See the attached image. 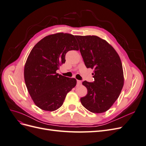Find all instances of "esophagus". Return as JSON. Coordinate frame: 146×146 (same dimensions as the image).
Here are the masks:
<instances>
[{
  "label": "esophagus",
  "instance_id": "34e87169",
  "mask_svg": "<svg viewBox=\"0 0 146 146\" xmlns=\"http://www.w3.org/2000/svg\"><path fill=\"white\" fill-rule=\"evenodd\" d=\"M77 84H78V85H81V84H82V81L77 80Z\"/></svg>",
  "mask_w": 146,
  "mask_h": 146
}]
</instances>
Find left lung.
Wrapping results in <instances>:
<instances>
[{
	"mask_svg": "<svg viewBox=\"0 0 146 146\" xmlns=\"http://www.w3.org/2000/svg\"><path fill=\"white\" fill-rule=\"evenodd\" d=\"M84 63L94 69V82H83L88 94L80 99L84 107L94 113L107 111L119 98L124 83L122 64L115 49L97 36H76Z\"/></svg>",
	"mask_w": 146,
	"mask_h": 146,
	"instance_id": "1",
	"label": "left lung"
}]
</instances>
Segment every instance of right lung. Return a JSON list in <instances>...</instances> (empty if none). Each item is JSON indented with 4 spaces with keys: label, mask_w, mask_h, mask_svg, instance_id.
I'll return each mask as SVG.
<instances>
[{
    "label": "right lung",
    "mask_w": 146,
    "mask_h": 146,
    "mask_svg": "<svg viewBox=\"0 0 146 146\" xmlns=\"http://www.w3.org/2000/svg\"><path fill=\"white\" fill-rule=\"evenodd\" d=\"M72 50H78L74 35L57 33L41 39L28 56L24 66L25 83L33 102L41 110L58 109L76 86V78L56 72L65 63L66 53Z\"/></svg>",
    "instance_id": "obj_1"
}]
</instances>
